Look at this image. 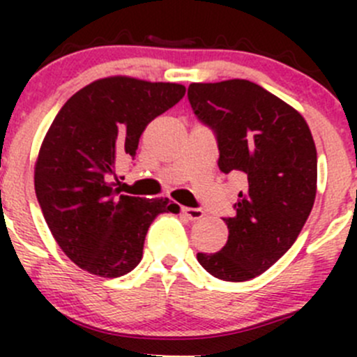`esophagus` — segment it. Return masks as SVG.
Instances as JSON below:
<instances>
[{"label": "esophagus", "instance_id": "obj_1", "mask_svg": "<svg viewBox=\"0 0 357 357\" xmlns=\"http://www.w3.org/2000/svg\"><path fill=\"white\" fill-rule=\"evenodd\" d=\"M183 214L190 219V221H200L204 218V211L195 207H183Z\"/></svg>", "mask_w": 357, "mask_h": 357}]
</instances>
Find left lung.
<instances>
[{
  "mask_svg": "<svg viewBox=\"0 0 357 357\" xmlns=\"http://www.w3.org/2000/svg\"><path fill=\"white\" fill-rule=\"evenodd\" d=\"M193 114L214 131L218 165L242 174L236 214L222 218L228 242L197 254L202 268L225 282H247L294 245L316 199L318 157L311 129L297 110L255 82H193Z\"/></svg>",
  "mask_w": 357,
  "mask_h": 357,
  "instance_id": "8db88e82",
  "label": "left lung"
}]
</instances>
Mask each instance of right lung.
<instances>
[{
  "instance_id": "1",
  "label": "right lung",
  "mask_w": 357,
  "mask_h": 357,
  "mask_svg": "<svg viewBox=\"0 0 357 357\" xmlns=\"http://www.w3.org/2000/svg\"><path fill=\"white\" fill-rule=\"evenodd\" d=\"M186 88L115 75L67 100L50 126L34 169V188L53 238L74 264L117 278L143 257L153 219L178 214L169 199L119 195L115 162L135 158L149 122L174 107Z\"/></svg>"
}]
</instances>
